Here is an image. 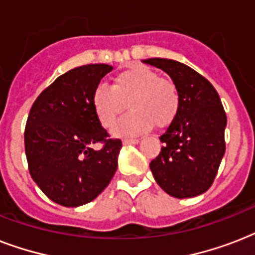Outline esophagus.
Listing matches in <instances>:
<instances>
[{
  "label": "esophagus",
  "instance_id": "obj_1",
  "mask_svg": "<svg viewBox=\"0 0 255 255\" xmlns=\"http://www.w3.org/2000/svg\"><path fill=\"white\" fill-rule=\"evenodd\" d=\"M140 140L139 139H124L123 143L124 144H137Z\"/></svg>",
  "mask_w": 255,
  "mask_h": 255
}]
</instances>
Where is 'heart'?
I'll return each instance as SVG.
<instances>
[{"mask_svg": "<svg viewBox=\"0 0 255 255\" xmlns=\"http://www.w3.org/2000/svg\"><path fill=\"white\" fill-rule=\"evenodd\" d=\"M131 112L112 128L115 136L141 135L155 124L165 127L176 118L180 108V92L172 79L160 77L152 69L132 66L116 74L112 85L98 86L92 92V110L104 127H111L124 111Z\"/></svg>", "mask_w": 255, "mask_h": 255, "instance_id": "heart-1", "label": "heart"}]
</instances>
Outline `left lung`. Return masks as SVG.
Returning a JSON list of instances; mask_svg holds the SVG:
<instances>
[{
	"label": "left lung",
	"mask_w": 255,
	"mask_h": 255,
	"mask_svg": "<svg viewBox=\"0 0 255 255\" xmlns=\"http://www.w3.org/2000/svg\"><path fill=\"white\" fill-rule=\"evenodd\" d=\"M172 78L180 92V108L160 136L161 152L149 164L160 188L176 198L202 194L213 184L225 153L226 114L218 92L206 78L181 62L151 58Z\"/></svg>",
	"instance_id": "obj_1"
}]
</instances>
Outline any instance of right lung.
Instances as JSON below:
<instances>
[{
  "instance_id": "obj_1",
  "label": "right lung",
  "mask_w": 255,
  "mask_h": 255,
  "mask_svg": "<svg viewBox=\"0 0 255 255\" xmlns=\"http://www.w3.org/2000/svg\"><path fill=\"white\" fill-rule=\"evenodd\" d=\"M112 66L86 65L58 77L31 106L25 127L30 176L62 206L99 196L118 168L122 140L108 139L92 110V92ZM102 142L99 151L92 145Z\"/></svg>"
}]
</instances>
